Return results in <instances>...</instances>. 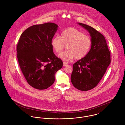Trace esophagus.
<instances>
[{"instance_id":"obj_1","label":"esophagus","mask_w":125,"mask_h":125,"mask_svg":"<svg viewBox=\"0 0 125 125\" xmlns=\"http://www.w3.org/2000/svg\"><path fill=\"white\" fill-rule=\"evenodd\" d=\"M68 63H67V62H63V65L64 66H66V65H68Z\"/></svg>"}]
</instances>
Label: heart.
<instances>
[{
	"instance_id": "obj_1",
	"label": "heart",
	"mask_w": 125,
	"mask_h": 125,
	"mask_svg": "<svg viewBox=\"0 0 125 125\" xmlns=\"http://www.w3.org/2000/svg\"><path fill=\"white\" fill-rule=\"evenodd\" d=\"M51 45L56 53H60L66 45L67 50L59 55L65 61H70L75 57L76 60L84 58L88 53L91 46V40L89 36L74 27H68L58 36L53 37Z\"/></svg>"
}]
</instances>
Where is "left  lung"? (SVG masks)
Instances as JSON below:
<instances>
[{
    "label": "left lung",
    "instance_id": "left-lung-1",
    "mask_svg": "<svg viewBox=\"0 0 125 125\" xmlns=\"http://www.w3.org/2000/svg\"><path fill=\"white\" fill-rule=\"evenodd\" d=\"M78 24L89 32L91 46L87 55L73 65L71 80L77 89L87 91L95 88L104 75L111 63L110 52L102 34L89 25Z\"/></svg>",
    "mask_w": 125,
    "mask_h": 125
}]
</instances>
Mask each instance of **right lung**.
Instances as JSON below:
<instances>
[{
  "instance_id": "1",
  "label": "right lung",
  "mask_w": 125,
  "mask_h": 125,
  "mask_svg": "<svg viewBox=\"0 0 125 125\" xmlns=\"http://www.w3.org/2000/svg\"><path fill=\"white\" fill-rule=\"evenodd\" d=\"M58 26L52 22L31 26L21 35L17 46L18 62L28 83L37 89L51 86L55 75L62 67L55 56L51 40Z\"/></svg>"
}]
</instances>
